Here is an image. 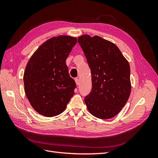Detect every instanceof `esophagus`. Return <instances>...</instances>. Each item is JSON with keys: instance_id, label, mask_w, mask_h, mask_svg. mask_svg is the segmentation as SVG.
<instances>
[{"instance_id": "obj_1", "label": "esophagus", "mask_w": 158, "mask_h": 158, "mask_svg": "<svg viewBox=\"0 0 158 158\" xmlns=\"http://www.w3.org/2000/svg\"><path fill=\"white\" fill-rule=\"evenodd\" d=\"M75 82H76V85H79L80 84V80L78 79V78H75Z\"/></svg>"}]
</instances>
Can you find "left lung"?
<instances>
[{
    "instance_id": "left-lung-1",
    "label": "left lung",
    "mask_w": 158,
    "mask_h": 158,
    "mask_svg": "<svg viewBox=\"0 0 158 158\" xmlns=\"http://www.w3.org/2000/svg\"><path fill=\"white\" fill-rule=\"evenodd\" d=\"M92 73V88L84 98L89 113L108 119L121 111L130 96L131 69L118 47L98 35L78 38Z\"/></svg>"
}]
</instances>
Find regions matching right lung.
Here are the masks:
<instances>
[{
    "label": "right lung",
    "mask_w": 158,
    "mask_h": 158,
    "mask_svg": "<svg viewBox=\"0 0 158 158\" xmlns=\"http://www.w3.org/2000/svg\"><path fill=\"white\" fill-rule=\"evenodd\" d=\"M77 43L76 37L60 35L43 44L28 61L23 75L25 93L35 111L45 117L63 113L74 94L75 81L66 59Z\"/></svg>",
    "instance_id": "obj_1"
}]
</instances>
